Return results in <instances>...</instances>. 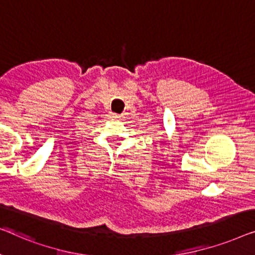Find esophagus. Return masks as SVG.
Here are the masks:
<instances>
[{
	"instance_id": "34e87169",
	"label": "esophagus",
	"mask_w": 255,
	"mask_h": 255,
	"mask_svg": "<svg viewBox=\"0 0 255 255\" xmlns=\"http://www.w3.org/2000/svg\"><path fill=\"white\" fill-rule=\"evenodd\" d=\"M110 118L111 119H113V120H119V119H121V116H119V114H114V113H111L110 114Z\"/></svg>"
}]
</instances>
